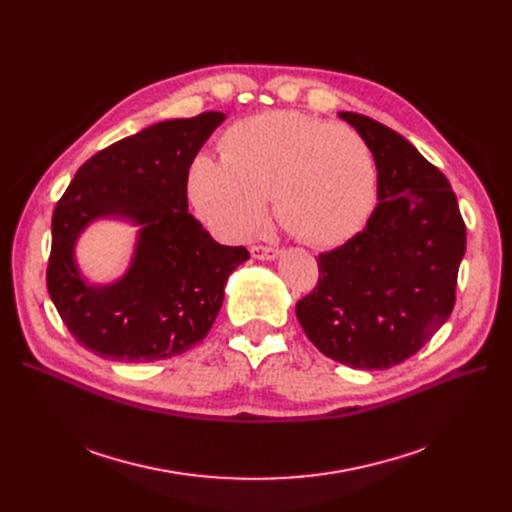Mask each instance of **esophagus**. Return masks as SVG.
<instances>
[{"label":"esophagus","mask_w":512,"mask_h":512,"mask_svg":"<svg viewBox=\"0 0 512 512\" xmlns=\"http://www.w3.org/2000/svg\"><path fill=\"white\" fill-rule=\"evenodd\" d=\"M251 255L255 259H261V261H274L280 257V251L276 247H261V245H255L251 247Z\"/></svg>","instance_id":"34e87169"}]
</instances>
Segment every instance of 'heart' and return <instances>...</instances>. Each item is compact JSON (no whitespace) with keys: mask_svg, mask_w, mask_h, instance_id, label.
<instances>
[{"mask_svg":"<svg viewBox=\"0 0 512 512\" xmlns=\"http://www.w3.org/2000/svg\"><path fill=\"white\" fill-rule=\"evenodd\" d=\"M186 191L199 220L224 240L253 238L272 197L278 222L294 238L336 247L365 226L378 170L355 128L274 110L232 124L220 139V161L197 155Z\"/></svg>","mask_w":512,"mask_h":512,"instance_id":"b5f03b06","label":"heart"}]
</instances>
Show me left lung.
I'll use <instances>...</instances> for the list:
<instances>
[{"label": "left lung", "instance_id": "left-lung-1", "mask_svg": "<svg viewBox=\"0 0 512 512\" xmlns=\"http://www.w3.org/2000/svg\"><path fill=\"white\" fill-rule=\"evenodd\" d=\"M338 116L373 153L380 203L359 234L319 255L317 286L297 303V319L326 357L388 369L450 317L467 230L450 182L405 137L363 114Z\"/></svg>", "mask_w": 512, "mask_h": 512}]
</instances>
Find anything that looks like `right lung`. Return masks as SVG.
<instances>
[{
  "label": "right lung",
  "instance_id": "1",
  "mask_svg": "<svg viewBox=\"0 0 512 512\" xmlns=\"http://www.w3.org/2000/svg\"><path fill=\"white\" fill-rule=\"evenodd\" d=\"M222 112L157 122L95 153L53 209L47 290L70 334L112 361L151 363L186 353L211 330L245 247L215 242L188 213L186 174ZM97 219L140 226L125 276L91 285L73 255Z\"/></svg>",
  "mask_w": 512,
  "mask_h": 512
}]
</instances>
